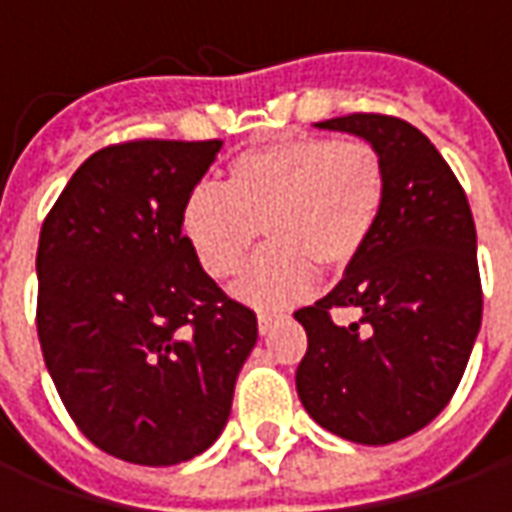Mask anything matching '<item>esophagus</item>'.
I'll list each match as a JSON object with an SVG mask.
<instances>
[{
	"instance_id": "esophagus-1",
	"label": "esophagus",
	"mask_w": 512,
	"mask_h": 512,
	"mask_svg": "<svg viewBox=\"0 0 512 512\" xmlns=\"http://www.w3.org/2000/svg\"><path fill=\"white\" fill-rule=\"evenodd\" d=\"M279 321H282L279 312H260V315H257V329H260V334H268Z\"/></svg>"
}]
</instances>
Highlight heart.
Returning a JSON list of instances; mask_svg holds the SVG:
<instances>
[{
    "instance_id": "1",
    "label": "heart",
    "mask_w": 512,
    "mask_h": 512,
    "mask_svg": "<svg viewBox=\"0 0 512 512\" xmlns=\"http://www.w3.org/2000/svg\"><path fill=\"white\" fill-rule=\"evenodd\" d=\"M386 167L365 139L293 134L249 147L227 164L222 191L197 186L180 224L202 271L233 277L266 235V249L235 279L246 304L282 307L315 279L354 266L376 233Z\"/></svg>"
}]
</instances>
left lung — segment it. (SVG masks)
Wrapping results in <instances>:
<instances>
[{
	"mask_svg": "<svg viewBox=\"0 0 512 512\" xmlns=\"http://www.w3.org/2000/svg\"><path fill=\"white\" fill-rule=\"evenodd\" d=\"M315 126L378 147L386 202L337 288L296 312L307 332L296 389L307 414L334 436L392 444L439 417L480 332L472 208L450 164L406 120L359 112ZM343 306L363 318L334 324L331 310Z\"/></svg>",
	"mask_w": 512,
	"mask_h": 512,
	"instance_id": "8db88e82",
	"label": "left lung"
}]
</instances>
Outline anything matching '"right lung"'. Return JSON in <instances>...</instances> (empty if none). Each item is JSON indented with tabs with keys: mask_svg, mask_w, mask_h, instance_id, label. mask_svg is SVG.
I'll list each match as a JSON object with an SVG mask.
<instances>
[{
	"mask_svg": "<svg viewBox=\"0 0 512 512\" xmlns=\"http://www.w3.org/2000/svg\"><path fill=\"white\" fill-rule=\"evenodd\" d=\"M219 139H136L73 172L40 227L38 337L49 376L95 447L139 466L219 439L257 343L183 235V202Z\"/></svg>",
	"mask_w": 512,
	"mask_h": 512,
	"instance_id": "right-lung-1",
	"label": "right lung"
}]
</instances>
